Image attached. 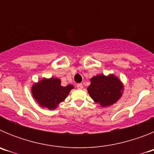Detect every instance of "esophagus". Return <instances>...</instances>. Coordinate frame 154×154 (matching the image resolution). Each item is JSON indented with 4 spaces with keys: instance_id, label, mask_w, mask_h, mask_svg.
I'll list each match as a JSON object with an SVG mask.
<instances>
[{
    "instance_id": "obj_1",
    "label": "esophagus",
    "mask_w": 154,
    "mask_h": 154,
    "mask_svg": "<svg viewBox=\"0 0 154 154\" xmlns=\"http://www.w3.org/2000/svg\"><path fill=\"white\" fill-rule=\"evenodd\" d=\"M76 86H77V89H82V88H83V85H82V83L77 84V85H76Z\"/></svg>"
}]
</instances>
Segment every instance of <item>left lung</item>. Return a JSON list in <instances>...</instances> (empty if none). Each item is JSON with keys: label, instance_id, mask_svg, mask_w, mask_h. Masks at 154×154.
<instances>
[{"label": "left lung", "instance_id": "obj_1", "mask_svg": "<svg viewBox=\"0 0 154 154\" xmlns=\"http://www.w3.org/2000/svg\"><path fill=\"white\" fill-rule=\"evenodd\" d=\"M88 92L94 102L103 107L114 104L120 99L123 92V85L114 75L106 76L98 75L90 79Z\"/></svg>", "mask_w": 154, "mask_h": 154}]
</instances>
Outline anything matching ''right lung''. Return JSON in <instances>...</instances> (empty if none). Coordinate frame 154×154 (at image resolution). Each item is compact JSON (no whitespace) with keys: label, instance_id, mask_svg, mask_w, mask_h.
<instances>
[{"label":"right lung","instance_id":"1","mask_svg":"<svg viewBox=\"0 0 154 154\" xmlns=\"http://www.w3.org/2000/svg\"><path fill=\"white\" fill-rule=\"evenodd\" d=\"M72 89H74L72 85L62 86L61 80L58 78L43 79L32 85L31 93L41 106L55 109L59 103L65 100Z\"/></svg>","mask_w":154,"mask_h":154}]
</instances>
